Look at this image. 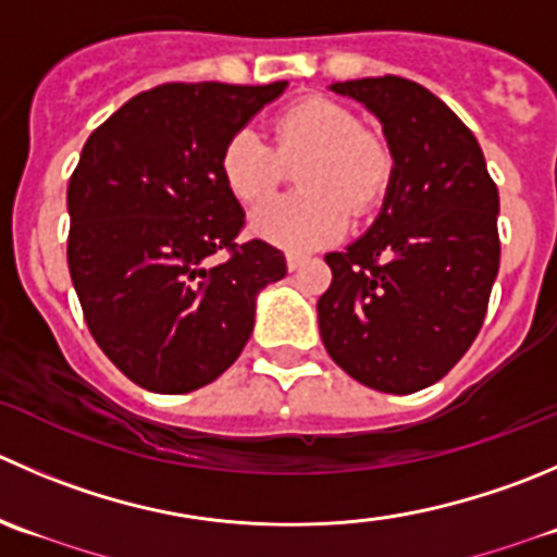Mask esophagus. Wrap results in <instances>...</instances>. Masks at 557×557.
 I'll return each mask as SVG.
<instances>
[{
  "label": "esophagus",
  "mask_w": 557,
  "mask_h": 557,
  "mask_svg": "<svg viewBox=\"0 0 557 557\" xmlns=\"http://www.w3.org/2000/svg\"><path fill=\"white\" fill-rule=\"evenodd\" d=\"M305 261H307V258L299 256V252H288V256H285V263H288V272H296V269H299Z\"/></svg>",
  "instance_id": "obj_1"
}]
</instances>
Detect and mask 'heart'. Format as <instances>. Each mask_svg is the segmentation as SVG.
Returning a JSON list of instances; mask_svg holds the SVG:
<instances>
[{
    "mask_svg": "<svg viewBox=\"0 0 557 557\" xmlns=\"http://www.w3.org/2000/svg\"><path fill=\"white\" fill-rule=\"evenodd\" d=\"M274 149L252 129H236L220 152V174L239 203H258L277 187L283 165L296 171L301 196L258 207L250 234L290 252L332 245L345 234L350 214L361 218L381 203L392 180L388 144L329 97L290 102L272 122Z\"/></svg>",
    "mask_w": 557,
    "mask_h": 557,
    "instance_id": "b5f03b06",
    "label": "heart"
}]
</instances>
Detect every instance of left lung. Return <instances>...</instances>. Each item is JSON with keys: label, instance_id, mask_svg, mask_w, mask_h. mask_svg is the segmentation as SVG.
<instances>
[{"label": "left lung", "instance_id": "left-lung-1", "mask_svg": "<svg viewBox=\"0 0 557 557\" xmlns=\"http://www.w3.org/2000/svg\"><path fill=\"white\" fill-rule=\"evenodd\" d=\"M375 113L394 169L364 236L329 252L318 299L329 356L364 386L410 394L466 356L500 267L498 187L471 129L399 75L332 84Z\"/></svg>", "mask_w": 557, "mask_h": 557}]
</instances>
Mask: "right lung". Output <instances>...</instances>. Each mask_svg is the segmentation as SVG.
<instances>
[{"label":"right lung","mask_w":557,"mask_h":557,"mask_svg":"<svg viewBox=\"0 0 557 557\" xmlns=\"http://www.w3.org/2000/svg\"><path fill=\"white\" fill-rule=\"evenodd\" d=\"M285 86H154L84 144L67 187L70 277L95 343L141 388L185 394L223 375L258 290L285 277L277 247L236 242L245 212L220 174L223 144Z\"/></svg>","instance_id":"right-lung-1"}]
</instances>
